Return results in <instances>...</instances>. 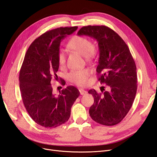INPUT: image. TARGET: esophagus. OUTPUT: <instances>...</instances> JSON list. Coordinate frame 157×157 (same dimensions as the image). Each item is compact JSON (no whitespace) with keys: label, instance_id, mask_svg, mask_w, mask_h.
Instances as JSON below:
<instances>
[{"label":"esophagus","instance_id":"obj_1","mask_svg":"<svg viewBox=\"0 0 157 157\" xmlns=\"http://www.w3.org/2000/svg\"><path fill=\"white\" fill-rule=\"evenodd\" d=\"M79 91H80V94H81L82 96V95H84V94H86L87 93V91H86V90H84L83 89H80Z\"/></svg>","mask_w":157,"mask_h":157}]
</instances>
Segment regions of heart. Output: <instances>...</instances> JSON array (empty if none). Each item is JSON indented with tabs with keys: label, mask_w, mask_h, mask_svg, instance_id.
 I'll list each match as a JSON object with an SVG mask.
<instances>
[{
	"label": "heart",
	"mask_w": 157,
	"mask_h": 157,
	"mask_svg": "<svg viewBox=\"0 0 157 157\" xmlns=\"http://www.w3.org/2000/svg\"><path fill=\"white\" fill-rule=\"evenodd\" d=\"M68 47L78 52L87 59L94 53V48L91 41L85 36H73L68 42ZM58 61L60 67H62L65 63V54L62 50H60L58 52ZM89 75L90 73L88 69H82L72 71L69 74L68 77L72 83L78 86H84L87 84Z\"/></svg>",
	"instance_id": "obj_1"
}]
</instances>
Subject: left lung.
Returning <instances> with one entry per match:
<instances>
[{
    "mask_svg": "<svg viewBox=\"0 0 157 157\" xmlns=\"http://www.w3.org/2000/svg\"><path fill=\"white\" fill-rule=\"evenodd\" d=\"M77 35L88 36L98 41V80L110 87L109 92L103 94L94 89L89 90L94 98L90 115L99 124H117L130 111L137 92L136 66L129 48L116 32L104 25L84 26Z\"/></svg>",
    "mask_w": 157,
    "mask_h": 157,
    "instance_id": "left-lung-1",
    "label": "left lung"
}]
</instances>
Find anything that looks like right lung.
<instances>
[{"label":"right lung","instance_id":"1","mask_svg":"<svg viewBox=\"0 0 157 157\" xmlns=\"http://www.w3.org/2000/svg\"><path fill=\"white\" fill-rule=\"evenodd\" d=\"M78 27H59L38 37L28 48L20 72V88L27 111L38 124L54 128L64 124L71 107L79 96L78 90L67 86L56 95L51 80L59 69L58 55L61 40ZM61 84L65 85L63 79Z\"/></svg>","mask_w":157,"mask_h":157}]
</instances>
